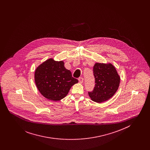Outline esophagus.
Instances as JSON below:
<instances>
[{"label": "esophagus", "instance_id": "esophagus-1", "mask_svg": "<svg viewBox=\"0 0 150 150\" xmlns=\"http://www.w3.org/2000/svg\"><path fill=\"white\" fill-rule=\"evenodd\" d=\"M79 80V83H82L83 81H84V79H83V78H79L78 79Z\"/></svg>", "mask_w": 150, "mask_h": 150}]
</instances>
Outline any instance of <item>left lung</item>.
I'll return each instance as SVG.
<instances>
[{
  "label": "left lung",
  "mask_w": 150,
  "mask_h": 150,
  "mask_svg": "<svg viewBox=\"0 0 150 150\" xmlns=\"http://www.w3.org/2000/svg\"><path fill=\"white\" fill-rule=\"evenodd\" d=\"M95 86L92 92H88L91 100L98 103L111 98L118 89L120 78L111 64L96 63L93 67Z\"/></svg>",
  "instance_id": "left-lung-1"
}]
</instances>
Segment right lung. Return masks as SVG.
<instances>
[{"mask_svg": "<svg viewBox=\"0 0 150 150\" xmlns=\"http://www.w3.org/2000/svg\"><path fill=\"white\" fill-rule=\"evenodd\" d=\"M64 64L62 61H56L50 58L36 68L34 76L36 86L45 98L54 101L62 100L72 86L78 83Z\"/></svg>", "mask_w": 150, "mask_h": 150, "instance_id": "right-lung-1", "label": "right lung"}]
</instances>
